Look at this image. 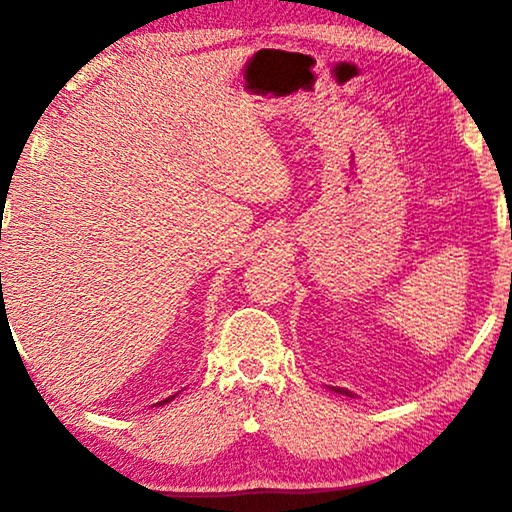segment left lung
I'll return each instance as SVG.
<instances>
[{"label":"left lung","instance_id":"1","mask_svg":"<svg viewBox=\"0 0 512 512\" xmlns=\"http://www.w3.org/2000/svg\"><path fill=\"white\" fill-rule=\"evenodd\" d=\"M333 391H338V394H345V396H352L354 398L352 391H347V389H342V387H333Z\"/></svg>","mask_w":512,"mask_h":512}]
</instances>
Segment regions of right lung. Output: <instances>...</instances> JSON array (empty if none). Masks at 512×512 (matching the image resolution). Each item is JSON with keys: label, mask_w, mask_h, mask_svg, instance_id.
I'll return each mask as SVG.
<instances>
[{"label": "right lung", "mask_w": 512, "mask_h": 512, "mask_svg": "<svg viewBox=\"0 0 512 512\" xmlns=\"http://www.w3.org/2000/svg\"><path fill=\"white\" fill-rule=\"evenodd\" d=\"M172 398H174V396H170V398H165V401H160V403H156V405H165V403H170V401H172Z\"/></svg>", "instance_id": "right-lung-1"}]
</instances>
